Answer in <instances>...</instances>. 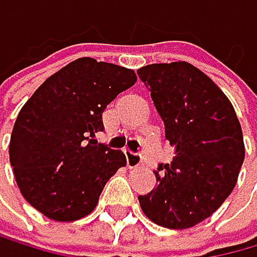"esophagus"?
Segmentation results:
<instances>
[{"instance_id": "obj_1", "label": "esophagus", "mask_w": 257, "mask_h": 257, "mask_svg": "<svg viewBox=\"0 0 257 257\" xmlns=\"http://www.w3.org/2000/svg\"><path fill=\"white\" fill-rule=\"evenodd\" d=\"M125 159H127V166L130 167V169H137V167H140L143 164V159H142V156L140 154H137V153H127L125 154Z\"/></svg>"}]
</instances>
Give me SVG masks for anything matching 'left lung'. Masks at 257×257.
<instances>
[{"label": "left lung", "instance_id": "1", "mask_svg": "<svg viewBox=\"0 0 257 257\" xmlns=\"http://www.w3.org/2000/svg\"><path fill=\"white\" fill-rule=\"evenodd\" d=\"M174 148L159 164L158 187L138 196L145 216L166 228H190L207 219L235 188L244 159L243 132L219 86L190 62L150 64L137 70Z\"/></svg>", "mask_w": 257, "mask_h": 257}]
</instances>
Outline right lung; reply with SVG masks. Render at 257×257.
I'll use <instances>...</instances> for the list:
<instances>
[{
	"label": "right lung",
	"instance_id": "add662e5",
	"mask_svg": "<svg viewBox=\"0 0 257 257\" xmlns=\"http://www.w3.org/2000/svg\"><path fill=\"white\" fill-rule=\"evenodd\" d=\"M137 82L132 69L80 58L38 86L19 112L9 161L22 196L58 222L95 209L125 154L98 145L106 106Z\"/></svg>",
	"mask_w": 257,
	"mask_h": 257
}]
</instances>
